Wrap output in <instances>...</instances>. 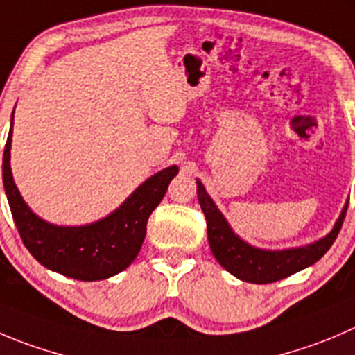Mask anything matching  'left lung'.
<instances>
[{"mask_svg":"<svg viewBox=\"0 0 355 355\" xmlns=\"http://www.w3.org/2000/svg\"><path fill=\"white\" fill-rule=\"evenodd\" d=\"M196 184H198L199 205L206 216V225H208L206 230H208V241L213 257L234 277L253 284L276 283L291 274L307 269L319 258L324 257V253L331 248L342 229L347 206H349V202H345L333 229L321 239L298 248L263 250V248H257L241 239L229 225L222 211L216 208L215 201L209 198L199 178L196 180Z\"/></svg>","mask_w":355,"mask_h":355,"instance_id":"obj_1","label":"left lung"}]
</instances>
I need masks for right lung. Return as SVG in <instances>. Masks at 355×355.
Here are the masks:
<instances>
[{"instance_id": "add662e5", "label": "right lung", "mask_w": 355, "mask_h": 355, "mask_svg": "<svg viewBox=\"0 0 355 355\" xmlns=\"http://www.w3.org/2000/svg\"><path fill=\"white\" fill-rule=\"evenodd\" d=\"M10 149L12 128L3 154V185L24 244L46 269L78 281L107 279L130 267L146 239L150 213L178 173V166L157 171L140 184L119 208L97 222L55 225L40 218L20 196L10 166Z\"/></svg>"}]
</instances>
